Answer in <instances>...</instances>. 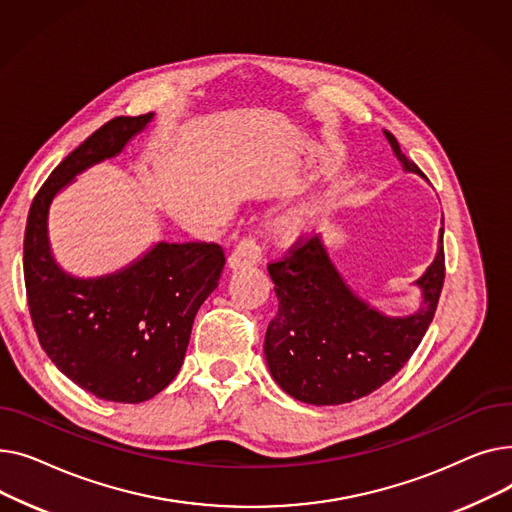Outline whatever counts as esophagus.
I'll use <instances>...</instances> for the list:
<instances>
[{
    "mask_svg": "<svg viewBox=\"0 0 512 512\" xmlns=\"http://www.w3.org/2000/svg\"><path fill=\"white\" fill-rule=\"evenodd\" d=\"M259 259H261V249L257 247V242L253 238H242L228 257V267L238 270V267H249L259 263Z\"/></svg>",
    "mask_w": 512,
    "mask_h": 512,
    "instance_id": "34e87169",
    "label": "esophagus"
}]
</instances>
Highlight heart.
Segmentation results:
<instances>
[{"mask_svg":"<svg viewBox=\"0 0 512 512\" xmlns=\"http://www.w3.org/2000/svg\"><path fill=\"white\" fill-rule=\"evenodd\" d=\"M303 226H305V218H303V215H290V218L284 220L282 230H284V234L294 236V234H299V232L303 230Z\"/></svg>","mask_w":512,"mask_h":512,"instance_id":"b5f03b06","label":"heart"}]
</instances>
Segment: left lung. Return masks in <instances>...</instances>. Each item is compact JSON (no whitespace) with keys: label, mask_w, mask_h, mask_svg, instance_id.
Wrapping results in <instances>:
<instances>
[{"label":"left lung","mask_w":512,"mask_h":512,"mask_svg":"<svg viewBox=\"0 0 512 512\" xmlns=\"http://www.w3.org/2000/svg\"><path fill=\"white\" fill-rule=\"evenodd\" d=\"M384 134L405 172L423 176L394 134ZM267 272L280 303L263 344L272 378L301 402L342 405L384 386L417 351L444 286V228L436 259L415 282L421 307L405 317L384 315L355 294L321 236L299 238Z\"/></svg>","instance_id":"left-lung-1"}]
</instances>
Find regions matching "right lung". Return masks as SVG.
Listing matches in <instances>:
<instances>
[{
  "label": "right lung",
  "instance_id": "add662e5",
  "mask_svg": "<svg viewBox=\"0 0 512 512\" xmlns=\"http://www.w3.org/2000/svg\"><path fill=\"white\" fill-rule=\"evenodd\" d=\"M153 114L120 116L78 145L33 199L24 232V284L43 351L76 386L112 402H143L180 371L193 321L218 288L224 251L215 242H157L99 278H76L53 259L49 207L76 174L118 155Z\"/></svg>",
  "mask_w": 512,
  "mask_h": 512
}]
</instances>
